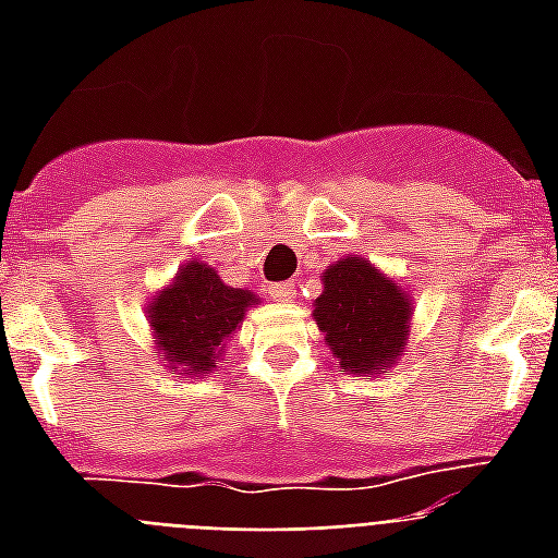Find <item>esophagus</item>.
<instances>
[{"mask_svg": "<svg viewBox=\"0 0 558 558\" xmlns=\"http://www.w3.org/2000/svg\"><path fill=\"white\" fill-rule=\"evenodd\" d=\"M295 283L292 280H280V283H271L269 287V295L275 298V301H292L295 298Z\"/></svg>", "mask_w": 558, "mask_h": 558, "instance_id": "esophagus-1", "label": "esophagus"}]
</instances>
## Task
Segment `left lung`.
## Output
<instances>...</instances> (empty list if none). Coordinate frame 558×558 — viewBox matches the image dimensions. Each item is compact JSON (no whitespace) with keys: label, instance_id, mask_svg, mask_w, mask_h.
I'll use <instances>...</instances> for the list:
<instances>
[{"label":"left lung","instance_id":"obj_1","mask_svg":"<svg viewBox=\"0 0 558 558\" xmlns=\"http://www.w3.org/2000/svg\"><path fill=\"white\" fill-rule=\"evenodd\" d=\"M315 324L339 359L341 371L385 373L405 353L411 298L365 257H344L322 275Z\"/></svg>","mask_w":558,"mask_h":558}]
</instances>
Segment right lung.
<instances>
[{"label":"right lung","mask_w":558,"mask_h":558,"mask_svg":"<svg viewBox=\"0 0 558 558\" xmlns=\"http://www.w3.org/2000/svg\"><path fill=\"white\" fill-rule=\"evenodd\" d=\"M252 304H257V295L226 287L205 263L182 266L173 283L156 292L147 306L156 348L165 356L161 362L187 376L214 371L222 344L234 336Z\"/></svg>","instance_id":"add662e5"}]
</instances>
